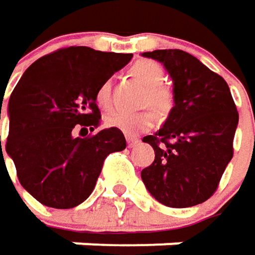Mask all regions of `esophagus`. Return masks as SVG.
<instances>
[{
	"label": "esophagus",
	"instance_id": "34e87169",
	"mask_svg": "<svg viewBox=\"0 0 255 255\" xmlns=\"http://www.w3.org/2000/svg\"><path fill=\"white\" fill-rule=\"evenodd\" d=\"M126 141H128V145H129V147H133L135 144H138V142H139V138L132 136V135H126Z\"/></svg>",
	"mask_w": 255,
	"mask_h": 255
}]
</instances>
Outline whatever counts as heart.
Returning <instances> with one entry per match:
<instances>
[{"label": "heart", "mask_w": 255, "mask_h": 255, "mask_svg": "<svg viewBox=\"0 0 255 255\" xmlns=\"http://www.w3.org/2000/svg\"><path fill=\"white\" fill-rule=\"evenodd\" d=\"M132 75L141 81L144 86H147V101L157 107L159 110H166L169 107V93L166 89L157 86L162 78L163 72L162 68L153 61H138L130 68ZM95 101L99 108L108 110L111 105V80L105 78L95 92ZM105 123L108 128H114L122 130L123 133H141L145 130H150L157 123V114L153 110H144L139 113H126V111H116L105 117Z\"/></svg>", "instance_id": "b5f03b06"}]
</instances>
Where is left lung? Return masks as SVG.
Returning a JSON list of instances; mask_svg holds the SVG:
<instances>
[{"label": "left lung", "mask_w": 255, "mask_h": 255, "mask_svg": "<svg viewBox=\"0 0 255 255\" xmlns=\"http://www.w3.org/2000/svg\"><path fill=\"white\" fill-rule=\"evenodd\" d=\"M144 58L163 65L172 80L174 107L163 126L142 141L154 162L141 178L150 194L171 208H189L209 199L233 157L239 114L223 77L193 55L154 50Z\"/></svg>", "instance_id": "8db88e82"}]
</instances>
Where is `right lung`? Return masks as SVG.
I'll list each match as a JSON object with an SVG mask.
<instances>
[{"label":"right lung","mask_w":255,"mask_h":255,"mask_svg":"<svg viewBox=\"0 0 255 255\" xmlns=\"http://www.w3.org/2000/svg\"><path fill=\"white\" fill-rule=\"evenodd\" d=\"M130 59V53L78 46L46 55L23 72L8 101L5 151L22 187L40 203L56 209L80 205L95 189L105 157L126 148L119 129L80 138L74 128L99 125L95 92Z\"/></svg>","instance_id":"obj_1"}]
</instances>
